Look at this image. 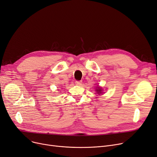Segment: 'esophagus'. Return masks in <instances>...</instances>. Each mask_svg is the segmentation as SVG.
<instances>
[{
    "mask_svg": "<svg viewBox=\"0 0 157 157\" xmlns=\"http://www.w3.org/2000/svg\"><path fill=\"white\" fill-rule=\"evenodd\" d=\"M75 84H76V85H81V84H82V81H76V82H75Z\"/></svg>",
    "mask_w": 157,
    "mask_h": 157,
    "instance_id": "obj_1",
    "label": "esophagus"
}]
</instances>
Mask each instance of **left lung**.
I'll return each instance as SVG.
<instances>
[{
    "mask_svg": "<svg viewBox=\"0 0 157 157\" xmlns=\"http://www.w3.org/2000/svg\"><path fill=\"white\" fill-rule=\"evenodd\" d=\"M97 92V94H101V93H102V90H101V88H99V87H98V88L96 89V90H95Z\"/></svg>",
    "mask_w": 157,
    "mask_h": 157,
    "instance_id": "obj_1",
    "label": "left lung"
}]
</instances>
